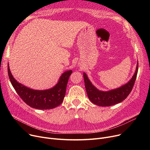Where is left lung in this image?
I'll return each mask as SVG.
<instances>
[{
    "mask_svg": "<svg viewBox=\"0 0 150 150\" xmlns=\"http://www.w3.org/2000/svg\"><path fill=\"white\" fill-rule=\"evenodd\" d=\"M137 62L136 70L130 81L121 87L108 91H101L94 86L87 75L83 73V77L88 96L92 103L100 106H109L120 103L126 99L131 92L138 72Z\"/></svg>",
    "mask_w": 150,
    "mask_h": 150,
    "instance_id": "obj_1",
    "label": "left lung"
}]
</instances>
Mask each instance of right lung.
<instances>
[{
  "label": "right lung",
  "mask_w": 150,
  "mask_h": 150,
  "mask_svg": "<svg viewBox=\"0 0 150 150\" xmlns=\"http://www.w3.org/2000/svg\"><path fill=\"white\" fill-rule=\"evenodd\" d=\"M72 73V70L63 73L58 83L53 88L44 91H38L30 89L19 83L13 76L8 64V74L15 91L27 105L38 109H50L62 103L66 95L69 78Z\"/></svg>",
  "instance_id": "obj_1"
}]
</instances>
